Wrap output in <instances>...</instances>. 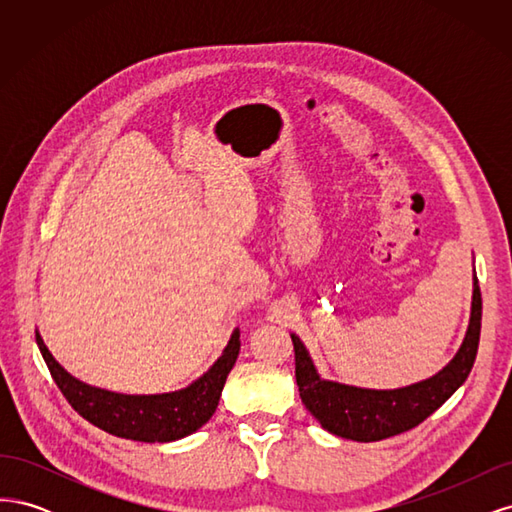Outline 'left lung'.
Returning <instances> with one entry per match:
<instances>
[{
  "instance_id": "left-lung-1",
  "label": "left lung",
  "mask_w": 512,
  "mask_h": 512,
  "mask_svg": "<svg viewBox=\"0 0 512 512\" xmlns=\"http://www.w3.org/2000/svg\"><path fill=\"white\" fill-rule=\"evenodd\" d=\"M480 316H483V299L474 277L470 327L455 359L433 378L395 391L356 389V386L322 380L301 339L290 335L294 346V376L305 408L318 418L324 429L356 442H378L421 425L466 382L472 371L480 339Z\"/></svg>"
}]
</instances>
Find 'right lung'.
I'll return each instance as SVG.
<instances>
[{"mask_svg":"<svg viewBox=\"0 0 512 512\" xmlns=\"http://www.w3.org/2000/svg\"><path fill=\"white\" fill-rule=\"evenodd\" d=\"M239 337L241 333L237 329L220 359L203 378H198L188 389L166 395H121L94 389L72 378L46 350L38 333L36 342L59 391L85 421L117 438L134 442H173L190 436L213 416L224 382L239 356Z\"/></svg>","mask_w":512,"mask_h":512,"instance_id":"add662e5","label":"right lung"}]
</instances>
